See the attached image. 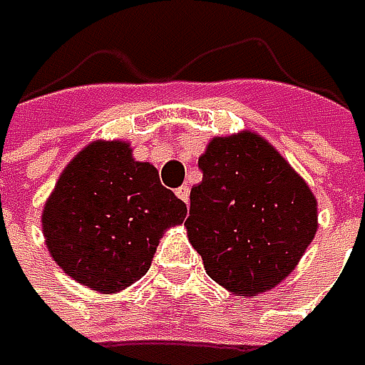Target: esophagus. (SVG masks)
Here are the masks:
<instances>
[{
  "label": "esophagus",
  "mask_w": 365,
  "mask_h": 365,
  "mask_svg": "<svg viewBox=\"0 0 365 365\" xmlns=\"http://www.w3.org/2000/svg\"><path fill=\"white\" fill-rule=\"evenodd\" d=\"M175 194H178V196L182 198L183 202L187 205V200H190V187H187V185H180V187L175 190Z\"/></svg>",
  "instance_id": "1"
}]
</instances>
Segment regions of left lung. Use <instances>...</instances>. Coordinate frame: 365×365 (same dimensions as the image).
<instances>
[{"label":"left lung","instance_id":"obj_1","mask_svg":"<svg viewBox=\"0 0 365 365\" xmlns=\"http://www.w3.org/2000/svg\"><path fill=\"white\" fill-rule=\"evenodd\" d=\"M198 169L202 182L190 192L185 228L207 274L241 296L272 289L315 239L311 187L250 130L213 137Z\"/></svg>","mask_w":365,"mask_h":365}]
</instances>
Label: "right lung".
Masks as SVG:
<instances>
[{"label":"right lung","instance_id":"right-lung-1","mask_svg":"<svg viewBox=\"0 0 365 365\" xmlns=\"http://www.w3.org/2000/svg\"><path fill=\"white\" fill-rule=\"evenodd\" d=\"M187 209L156 167L133 158L124 141H93L61 173L43 205L52 259L78 283L115 294L139 281L165 230Z\"/></svg>","mask_w":365,"mask_h":365}]
</instances>
